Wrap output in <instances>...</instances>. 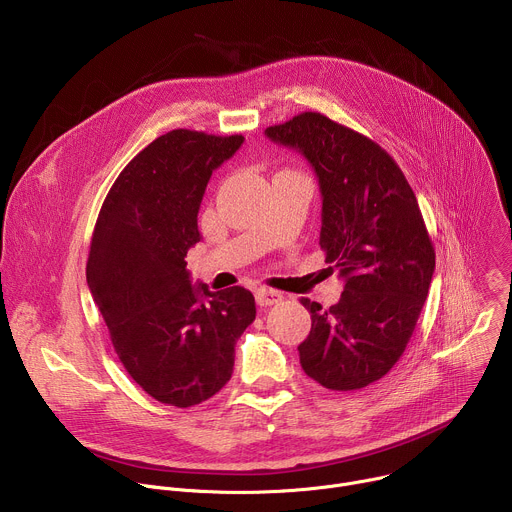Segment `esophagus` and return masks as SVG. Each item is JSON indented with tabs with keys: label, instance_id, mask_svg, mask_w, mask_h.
<instances>
[{
	"label": "esophagus",
	"instance_id": "34e87169",
	"mask_svg": "<svg viewBox=\"0 0 512 512\" xmlns=\"http://www.w3.org/2000/svg\"><path fill=\"white\" fill-rule=\"evenodd\" d=\"M281 298L283 296L279 294V291H275V289H267V287H257L255 289V300H257V304L261 308H269V306L281 302Z\"/></svg>",
	"mask_w": 512,
	"mask_h": 512
}]
</instances>
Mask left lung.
Masks as SVG:
<instances>
[{
    "label": "left lung",
    "mask_w": 512,
    "mask_h": 512,
    "mask_svg": "<svg viewBox=\"0 0 512 512\" xmlns=\"http://www.w3.org/2000/svg\"><path fill=\"white\" fill-rule=\"evenodd\" d=\"M265 135L314 168L320 247L344 279L328 310L302 298L312 330L298 346L300 364L326 389H362L401 358L427 298L435 251L417 198L379 143L322 113H300Z\"/></svg>",
    "instance_id": "obj_1"
}]
</instances>
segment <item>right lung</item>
<instances>
[{"label": "right lung", "mask_w": 512, "mask_h": 512, "mask_svg": "<svg viewBox=\"0 0 512 512\" xmlns=\"http://www.w3.org/2000/svg\"><path fill=\"white\" fill-rule=\"evenodd\" d=\"M243 141L190 129L160 135L117 176L93 231L91 296L125 371L166 405L192 407L221 391L255 320L249 289L192 285L184 261L200 241L206 184Z\"/></svg>", "instance_id": "1"}]
</instances>
